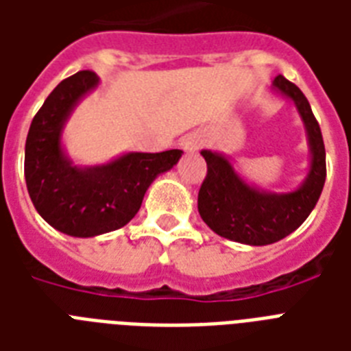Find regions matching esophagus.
Segmentation results:
<instances>
[{"label": "esophagus", "mask_w": 351, "mask_h": 351, "mask_svg": "<svg viewBox=\"0 0 351 351\" xmlns=\"http://www.w3.org/2000/svg\"><path fill=\"white\" fill-rule=\"evenodd\" d=\"M180 145L184 151H187V153H193V151H197V149L202 147L204 140L200 134H197V132H191V134H187V136L182 138Z\"/></svg>", "instance_id": "esophagus-1"}]
</instances>
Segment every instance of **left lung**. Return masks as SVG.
Here are the masks:
<instances>
[{"label": "left lung", "mask_w": 351, "mask_h": 351, "mask_svg": "<svg viewBox=\"0 0 351 351\" xmlns=\"http://www.w3.org/2000/svg\"><path fill=\"white\" fill-rule=\"evenodd\" d=\"M273 85L295 101L310 136V175L297 191L284 195L258 191L234 173L222 154L202 151L208 175L198 191V213L215 233L240 244H273L293 233L315 208L326 180V151L310 101L282 74L273 80Z\"/></svg>", "instance_id": "1"}]
</instances>
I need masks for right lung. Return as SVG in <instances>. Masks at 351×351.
<instances>
[{"instance_id": "1", "label": "right lung", "mask_w": 351, "mask_h": 351, "mask_svg": "<svg viewBox=\"0 0 351 351\" xmlns=\"http://www.w3.org/2000/svg\"><path fill=\"white\" fill-rule=\"evenodd\" d=\"M98 85L93 71H80L56 85L36 112L25 143V180L41 219L71 237H96L129 222L151 182L169 171L180 149L127 153L111 164L76 167L62 151V127L84 95Z\"/></svg>"}]
</instances>
